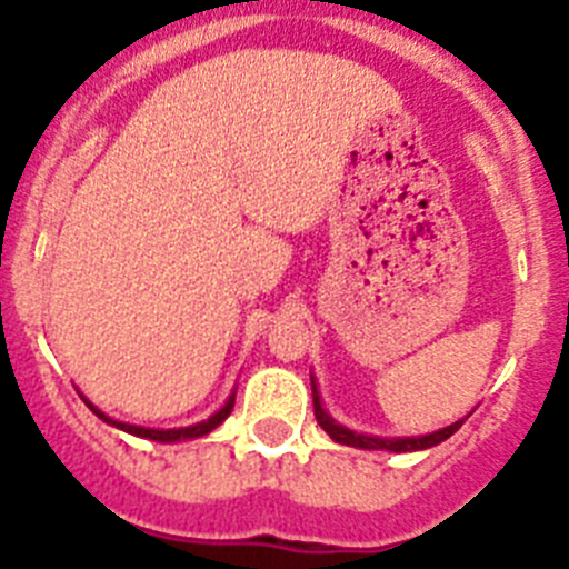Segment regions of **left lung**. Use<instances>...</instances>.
<instances>
[{
  "label": "left lung",
  "mask_w": 569,
  "mask_h": 569,
  "mask_svg": "<svg viewBox=\"0 0 569 569\" xmlns=\"http://www.w3.org/2000/svg\"><path fill=\"white\" fill-rule=\"evenodd\" d=\"M310 387H313V410H316V421L321 425V430L330 436L333 441H339V445H347V447H359V450H390V453H413V450H427V447H436L441 445V441H447L450 436L459 430L461 425L467 421V413L465 419L453 421V425L441 427V430H433V433L427 436H401V439H381V436H367V433H356V430H350V427L339 425V421L333 419V416L321 407V396H319V387H316V379H310Z\"/></svg>",
  "instance_id": "obj_1"
}]
</instances>
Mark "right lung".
Returning <instances> with one entry per match:
<instances>
[{
  "instance_id": "1",
  "label": "right lung",
  "mask_w": 569,
  "mask_h": 569,
  "mask_svg": "<svg viewBox=\"0 0 569 569\" xmlns=\"http://www.w3.org/2000/svg\"><path fill=\"white\" fill-rule=\"evenodd\" d=\"M82 399H84V396H82ZM84 405H88L90 410H93V413H97L99 419L104 421V425L116 427V430H124V433L139 436V439H150V441H162V445H173V441L202 439V436H208L210 430H216V427L222 425V421L228 419L230 410H233V405H236V390L228 396V401H224V405L219 407V410H216L213 416H208V419H204V421H196V425H190V427H170V430H156V427H139V425H128V421H116V419H110L108 413H102V410H99L97 405H90L88 399H84Z\"/></svg>"
}]
</instances>
